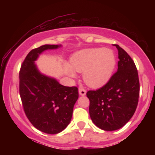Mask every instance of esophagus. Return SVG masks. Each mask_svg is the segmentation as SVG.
<instances>
[{
  "mask_svg": "<svg viewBox=\"0 0 155 155\" xmlns=\"http://www.w3.org/2000/svg\"><path fill=\"white\" fill-rule=\"evenodd\" d=\"M79 95H86V90H85L84 88H83L82 87H80L79 88Z\"/></svg>",
  "mask_w": 155,
  "mask_h": 155,
  "instance_id": "obj_1",
  "label": "esophagus"
}]
</instances>
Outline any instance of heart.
Returning a JSON list of instances; mask_svg holds the SVG:
<instances>
[{"label": "heart", "mask_w": 155, "mask_h": 155, "mask_svg": "<svg viewBox=\"0 0 155 155\" xmlns=\"http://www.w3.org/2000/svg\"><path fill=\"white\" fill-rule=\"evenodd\" d=\"M116 65V57L111 49L92 48L76 52L71 58V67L65 64L68 75L74 77L75 72H84L83 77L89 86L99 87L111 79Z\"/></svg>", "instance_id": "heart-1"}]
</instances>
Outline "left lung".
Segmentation results:
<instances>
[{
    "label": "left lung",
    "mask_w": 155,
    "mask_h": 155,
    "mask_svg": "<svg viewBox=\"0 0 155 155\" xmlns=\"http://www.w3.org/2000/svg\"><path fill=\"white\" fill-rule=\"evenodd\" d=\"M117 71L104 86L89 90L90 118L99 128L113 131L130 120L138 106L140 84L138 71L130 56L117 44Z\"/></svg>",
    "instance_id": "left-lung-1"
}]
</instances>
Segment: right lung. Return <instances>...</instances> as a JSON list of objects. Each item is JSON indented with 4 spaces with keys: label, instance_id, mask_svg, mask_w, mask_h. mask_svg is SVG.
I'll return each instance as SVG.
<instances>
[{
    "label": "right lung",
    "instance_id": "right-lung-1",
    "mask_svg": "<svg viewBox=\"0 0 155 155\" xmlns=\"http://www.w3.org/2000/svg\"><path fill=\"white\" fill-rule=\"evenodd\" d=\"M60 45H45L32 49L19 71V95L26 117L36 129L48 134L63 131L71 120L79 97L76 87H65L41 74L35 65L38 55Z\"/></svg>",
    "mask_w": 155,
    "mask_h": 155
}]
</instances>
